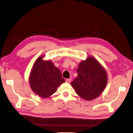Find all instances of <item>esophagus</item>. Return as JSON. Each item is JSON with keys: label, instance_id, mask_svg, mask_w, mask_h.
Instances as JSON below:
<instances>
[{"label": "esophagus", "instance_id": "esophagus-1", "mask_svg": "<svg viewBox=\"0 0 133 133\" xmlns=\"http://www.w3.org/2000/svg\"><path fill=\"white\" fill-rule=\"evenodd\" d=\"M71 81V78H67L66 79V83H70Z\"/></svg>", "mask_w": 133, "mask_h": 133}]
</instances>
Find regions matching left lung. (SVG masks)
I'll list each match as a JSON object with an SVG mask.
<instances>
[{
	"label": "left lung",
	"instance_id": "left-lung-1",
	"mask_svg": "<svg viewBox=\"0 0 133 133\" xmlns=\"http://www.w3.org/2000/svg\"><path fill=\"white\" fill-rule=\"evenodd\" d=\"M78 76L71 83L77 95L86 101L98 97L106 88L108 74L101 64L93 56H88L78 64Z\"/></svg>",
	"mask_w": 133,
	"mask_h": 133
}]
</instances>
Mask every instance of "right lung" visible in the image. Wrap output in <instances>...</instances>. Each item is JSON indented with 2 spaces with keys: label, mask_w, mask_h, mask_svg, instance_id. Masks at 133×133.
Returning a JSON list of instances; mask_svg holds the SVG:
<instances>
[{
  "label": "right lung",
  "mask_w": 133,
  "mask_h": 133,
  "mask_svg": "<svg viewBox=\"0 0 133 133\" xmlns=\"http://www.w3.org/2000/svg\"><path fill=\"white\" fill-rule=\"evenodd\" d=\"M44 57L41 55L35 61L29 76V83L36 95L46 98L53 95L65 79L54 63L44 60Z\"/></svg>",
  "instance_id": "right-lung-1"
}]
</instances>
